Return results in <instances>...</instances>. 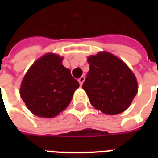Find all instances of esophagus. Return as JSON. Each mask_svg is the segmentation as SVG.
Returning a JSON list of instances; mask_svg holds the SVG:
<instances>
[{"mask_svg": "<svg viewBox=\"0 0 158 158\" xmlns=\"http://www.w3.org/2000/svg\"><path fill=\"white\" fill-rule=\"evenodd\" d=\"M85 78L84 76H81V77H80V78L79 79V85H80V86L83 85V83H84V81H85Z\"/></svg>", "mask_w": 158, "mask_h": 158, "instance_id": "1", "label": "esophagus"}]
</instances>
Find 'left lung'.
<instances>
[{
  "label": "left lung",
  "instance_id": "1",
  "mask_svg": "<svg viewBox=\"0 0 158 158\" xmlns=\"http://www.w3.org/2000/svg\"><path fill=\"white\" fill-rule=\"evenodd\" d=\"M89 71L82 88L95 108L108 115L125 111L138 91L136 78L124 62L109 52L88 58Z\"/></svg>",
  "mask_w": 158,
  "mask_h": 158
}]
</instances>
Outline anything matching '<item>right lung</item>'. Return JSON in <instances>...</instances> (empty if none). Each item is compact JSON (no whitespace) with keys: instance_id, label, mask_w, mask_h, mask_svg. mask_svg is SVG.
Wrapping results in <instances>:
<instances>
[{"instance_id":"add662e5","label":"right lung","mask_w":158,"mask_h":158,"mask_svg":"<svg viewBox=\"0 0 158 158\" xmlns=\"http://www.w3.org/2000/svg\"><path fill=\"white\" fill-rule=\"evenodd\" d=\"M62 57L46 54L37 60L23 79L20 96L36 116L53 118L71 102L79 82L70 69L62 64Z\"/></svg>"}]
</instances>
